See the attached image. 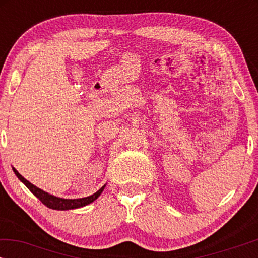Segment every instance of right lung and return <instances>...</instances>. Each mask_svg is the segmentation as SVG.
Masks as SVG:
<instances>
[{
	"label": "right lung",
	"mask_w": 258,
	"mask_h": 258,
	"mask_svg": "<svg viewBox=\"0 0 258 258\" xmlns=\"http://www.w3.org/2000/svg\"><path fill=\"white\" fill-rule=\"evenodd\" d=\"M13 170H14V172H15V175L17 176V178H19L20 181L22 182L23 184L26 185L27 188L29 189L30 191L41 201L42 203L44 204V206H47L48 208H50V209H54V210H70V209H77V208L88 206V204H90L91 202H94L95 200L98 199V196L101 195L102 191H103L105 188V185H107V184H104L100 190H98V191H96L95 194H93V195H90L88 197H83V199H74V200L61 199V197H56L54 195H50V194L43 191L42 189L37 188L36 185H34L33 183L27 181V179L24 178L23 176L21 175L20 172L17 171L14 167H13Z\"/></svg>",
	"instance_id": "1"
}]
</instances>
